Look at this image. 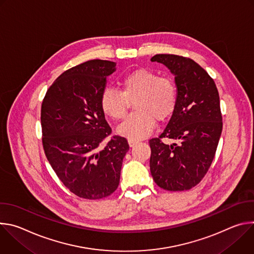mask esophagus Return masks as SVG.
<instances>
[{
    "label": "esophagus",
    "instance_id": "1",
    "mask_svg": "<svg viewBox=\"0 0 254 254\" xmlns=\"http://www.w3.org/2000/svg\"><path fill=\"white\" fill-rule=\"evenodd\" d=\"M128 144H129V147H133L134 144H136L137 142H138V140H136V139H133V138H128Z\"/></svg>",
    "mask_w": 254,
    "mask_h": 254
}]
</instances>
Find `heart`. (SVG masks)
<instances>
[{
    "instance_id": "heart-1",
    "label": "heart",
    "mask_w": 254,
    "mask_h": 254,
    "mask_svg": "<svg viewBox=\"0 0 254 254\" xmlns=\"http://www.w3.org/2000/svg\"><path fill=\"white\" fill-rule=\"evenodd\" d=\"M121 90L105 87L100 95L102 112L113 120H124L130 102L136 111L119 127L118 131L129 138L148 136L156 121L164 122L174 113L178 91L175 82L147 68L133 69L120 81Z\"/></svg>"
}]
</instances>
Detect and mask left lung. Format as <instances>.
Listing matches in <instances>:
<instances>
[{
	"label": "left lung",
	"mask_w": 254,
	"mask_h": 254,
	"mask_svg": "<svg viewBox=\"0 0 254 254\" xmlns=\"http://www.w3.org/2000/svg\"><path fill=\"white\" fill-rule=\"evenodd\" d=\"M175 75L177 105L164 131L149 140L150 169L155 183L168 191H185L207 174L222 131L219 93L213 78L194 60L174 54L151 58ZM163 138L175 142L165 144Z\"/></svg>",
	"instance_id": "obj_1"
}]
</instances>
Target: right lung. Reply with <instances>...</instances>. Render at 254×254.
<instances>
[{
  "label": "right lung",
  "mask_w": 254,
  "mask_h": 254,
  "mask_svg": "<svg viewBox=\"0 0 254 254\" xmlns=\"http://www.w3.org/2000/svg\"><path fill=\"white\" fill-rule=\"evenodd\" d=\"M116 62L89 60L72 67L48 88L41 105L42 143L63 185L79 198L97 200L119 187L126 137L111 135L100 107L106 76Z\"/></svg>",
  "instance_id": "add662e5"
}]
</instances>
